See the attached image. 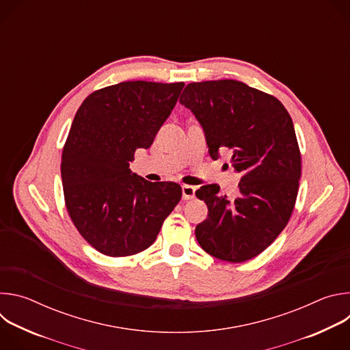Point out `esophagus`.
Instances as JSON below:
<instances>
[{
	"label": "esophagus",
	"mask_w": 350,
	"mask_h": 350,
	"mask_svg": "<svg viewBox=\"0 0 350 350\" xmlns=\"http://www.w3.org/2000/svg\"><path fill=\"white\" fill-rule=\"evenodd\" d=\"M181 189H183V198L185 199V201H188V199H192L195 196V191H196L195 187H192V185H183Z\"/></svg>",
	"instance_id": "esophagus-1"
}]
</instances>
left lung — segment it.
I'll return each instance as SVG.
<instances>
[{
    "instance_id": "left-lung-1",
    "label": "left lung",
    "mask_w": 350,
    "mask_h": 350,
    "mask_svg": "<svg viewBox=\"0 0 350 350\" xmlns=\"http://www.w3.org/2000/svg\"><path fill=\"white\" fill-rule=\"evenodd\" d=\"M180 104L202 126L211 158L228 149L242 176L234 198L217 184L195 192L209 211L195 237L220 260L246 262L274 242L295 206L301 152L292 119L277 98L237 80L187 84Z\"/></svg>"
}]
</instances>
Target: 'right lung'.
Segmentation results:
<instances>
[{
    "label": "right lung",
    "mask_w": 350,
    "mask_h": 350,
    "mask_svg": "<svg viewBox=\"0 0 350 350\" xmlns=\"http://www.w3.org/2000/svg\"><path fill=\"white\" fill-rule=\"evenodd\" d=\"M183 87L123 81L94 91L79 108L62 152V185L73 224L98 252L145 251L180 202L177 183L146 181L129 166L135 149L152 145Z\"/></svg>",
    "instance_id": "add662e5"
}]
</instances>
